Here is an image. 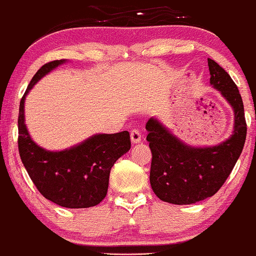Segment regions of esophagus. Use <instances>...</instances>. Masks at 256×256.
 Listing matches in <instances>:
<instances>
[{
    "instance_id": "34e87169",
    "label": "esophagus",
    "mask_w": 256,
    "mask_h": 256,
    "mask_svg": "<svg viewBox=\"0 0 256 256\" xmlns=\"http://www.w3.org/2000/svg\"><path fill=\"white\" fill-rule=\"evenodd\" d=\"M130 138L133 144H138L141 141V133L136 130V129H133V130L130 132Z\"/></svg>"
}]
</instances>
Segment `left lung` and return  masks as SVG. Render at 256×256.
Listing matches in <instances>:
<instances>
[{"label": "left lung", "mask_w": 256, "mask_h": 256, "mask_svg": "<svg viewBox=\"0 0 256 256\" xmlns=\"http://www.w3.org/2000/svg\"><path fill=\"white\" fill-rule=\"evenodd\" d=\"M210 84L234 110L232 136L217 146L192 147L174 136L156 118L148 120L147 141L152 150L150 182L158 198L176 205L194 204L216 194L244 150L247 123L240 91L224 68L208 59Z\"/></svg>", "instance_id": "1"}]
</instances>
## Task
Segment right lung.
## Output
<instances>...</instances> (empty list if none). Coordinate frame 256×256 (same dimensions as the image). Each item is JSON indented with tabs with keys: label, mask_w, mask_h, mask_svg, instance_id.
<instances>
[{
	"label": "right lung",
	"mask_w": 256,
	"mask_h": 256,
	"mask_svg": "<svg viewBox=\"0 0 256 256\" xmlns=\"http://www.w3.org/2000/svg\"><path fill=\"white\" fill-rule=\"evenodd\" d=\"M65 60L50 62L32 78L18 110V153L32 182L46 200L70 209L100 204L108 192L110 170L116 160L130 150L127 130L96 134L60 152H51L34 142L24 124V100L44 76Z\"/></svg>",
	"instance_id": "right-lung-1"
}]
</instances>
